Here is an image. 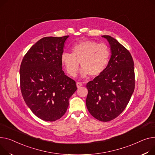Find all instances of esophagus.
<instances>
[{
  "label": "esophagus",
  "mask_w": 155,
  "mask_h": 155,
  "mask_svg": "<svg viewBox=\"0 0 155 155\" xmlns=\"http://www.w3.org/2000/svg\"><path fill=\"white\" fill-rule=\"evenodd\" d=\"M82 85H83V84L81 83V82H77V88H80V87H81Z\"/></svg>",
  "instance_id": "esophagus-1"
}]
</instances>
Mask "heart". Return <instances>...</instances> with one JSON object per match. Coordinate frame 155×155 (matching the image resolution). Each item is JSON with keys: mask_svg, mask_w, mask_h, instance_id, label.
Masks as SVG:
<instances>
[{"mask_svg": "<svg viewBox=\"0 0 155 155\" xmlns=\"http://www.w3.org/2000/svg\"><path fill=\"white\" fill-rule=\"evenodd\" d=\"M71 53L64 52L61 61L67 73L75 77L81 65V75L97 77L107 68L110 58V50L107 44L93 40H84L71 47Z\"/></svg>", "mask_w": 155, "mask_h": 155, "instance_id": "b5f03b06", "label": "heart"}]
</instances>
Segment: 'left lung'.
Here are the masks:
<instances>
[{
    "mask_svg": "<svg viewBox=\"0 0 155 155\" xmlns=\"http://www.w3.org/2000/svg\"><path fill=\"white\" fill-rule=\"evenodd\" d=\"M102 37L108 41L111 56L105 70L87 83L86 105L95 118L107 122L125 109L135 90V79L130 51L114 38Z\"/></svg>",
    "mask_w": 155,
    "mask_h": 155,
    "instance_id": "obj_1",
    "label": "left lung"
}]
</instances>
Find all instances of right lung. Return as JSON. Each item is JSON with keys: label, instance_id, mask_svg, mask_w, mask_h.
Instances as JSON below:
<instances>
[{"label": "right lung", "instance_id": "add662e5", "mask_svg": "<svg viewBox=\"0 0 155 155\" xmlns=\"http://www.w3.org/2000/svg\"><path fill=\"white\" fill-rule=\"evenodd\" d=\"M68 35L39 40L24 55L20 68V90L38 118L54 121L62 117L77 87L62 70L61 55Z\"/></svg>", "mask_w": 155, "mask_h": 155}]
</instances>
